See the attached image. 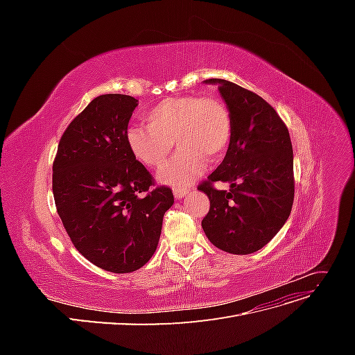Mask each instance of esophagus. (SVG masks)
<instances>
[{"mask_svg":"<svg viewBox=\"0 0 355 355\" xmlns=\"http://www.w3.org/2000/svg\"><path fill=\"white\" fill-rule=\"evenodd\" d=\"M191 192L189 188H175L173 189V196L176 200H182L184 197H187Z\"/></svg>","mask_w":355,"mask_h":355,"instance_id":"esophagus-1","label":"esophagus"}]
</instances>
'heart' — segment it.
I'll return each mask as SVG.
<instances>
[{
    "instance_id": "1",
    "label": "heart",
    "mask_w": 355,
    "mask_h": 355,
    "mask_svg": "<svg viewBox=\"0 0 355 355\" xmlns=\"http://www.w3.org/2000/svg\"><path fill=\"white\" fill-rule=\"evenodd\" d=\"M144 120L146 127L133 125L125 135L128 151L137 163L159 168L168 159L173 141L180 148L176 158L158 173V180L166 185L189 184L207 159H220L231 144V112L218 98H166L148 110Z\"/></svg>"
}]
</instances>
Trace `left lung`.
I'll return each instance as SVG.
<instances>
[{"label": "left lung", "instance_id": "1", "mask_svg": "<svg viewBox=\"0 0 355 355\" xmlns=\"http://www.w3.org/2000/svg\"><path fill=\"white\" fill-rule=\"evenodd\" d=\"M218 84L232 118V137L219 167L198 187L210 200L201 220L207 239L232 254L254 253L283 228L295 198L293 148L286 124L261 96L227 80ZM214 181H228L219 191Z\"/></svg>", "mask_w": 355, "mask_h": 355}]
</instances>
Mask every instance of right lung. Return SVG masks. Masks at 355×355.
<instances>
[{"label":"right lung","mask_w":355,"mask_h":355,"mask_svg":"<svg viewBox=\"0 0 355 355\" xmlns=\"http://www.w3.org/2000/svg\"><path fill=\"white\" fill-rule=\"evenodd\" d=\"M137 102L102 94L71 121L53 163V196L72 244L105 271L124 274L151 259L173 192L154 187L128 151L125 135Z\"/></svg>","instance_id":"obj_1"}]
</instances>
